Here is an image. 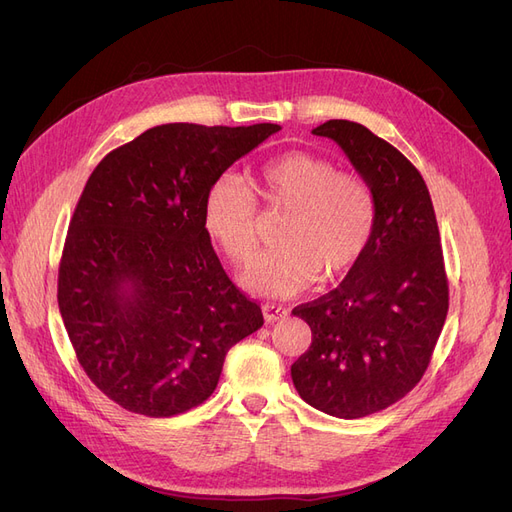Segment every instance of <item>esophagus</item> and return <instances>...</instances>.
Listing matches in <instances>:
<instances>
[{
    "mask_svg": "<svg viewBox=\"0 0 512 512\" xmlns=\"http://www.w3.org/2000/svg\"><path fill=\"white\" fill-rule=\"evenodd\" d=\"M262 314H265L267 322H277V320L286 318L288 309L282 305H275V303H262Z\"/></svg>",
    "mask_w": 512,
    "mask_h": 512,
    "instance_id": "esophagus-1",
    "label": "esophagus"
}]
</instances>
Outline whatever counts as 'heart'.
<instances>
[{
    "label": "heart",
    "mask_w": 512,
    "mask_h": 512,
    "mask_svg": "<svg viewBox=\"0 0 512 512\" xmlns=\"http://www.w3.org/2000/svg\"><path fill=\"white\" fill-rule=\"evenodd\" d=\"M254 192L269 211L286 213L269 254L243 275V284L267 297H292L318 277L335 282L354 269L374 235L376 205L367 185L337 173L329 160L288 151L262 164ZM205 228L237 267L258 250V205L247 185L224 175L211 183L203 207Z\"/></svg>",
    "instance_id": "heart-1"
}]
</instances>
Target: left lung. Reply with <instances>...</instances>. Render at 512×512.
<instances>
[{"label":"left lung","instance_id":"left-lung-1","mask_svg":"<svg viewBox=\"0 0 512 512\" xmlns=\"http://www.w3.org/2000/svg\"><path fill=\"white\" fill-rule=\"evenodd\" d=\"M312 132L344 149L374 196L376 224L344 282L292 309L312 346L290 374L309 406L361 418L406 397L431 361L448 312L440 230L421 173L391 143L346 119Z\"/></svg>","mask_w":512,"mask_h":512}]
</instances>
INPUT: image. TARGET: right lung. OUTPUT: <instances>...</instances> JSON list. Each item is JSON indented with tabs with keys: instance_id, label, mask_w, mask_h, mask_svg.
<instances>
[{
	"instance_id": "1",
	"label": "right lung",
	"mask_w": 512,
	"mask_h": 512,
	"mask_svg": "<svg viewBox=\"0 0 512 512\" xmlns=\"http://www.w3.org/2000/svg\"><path fill=\"white\" fill-rule=\"evenodd\" d=\"M277 123H166L87 179L59 262L57 303L81 367L115 404L164 418L203 404L228 350L262 327L205 228L215 179Z\"/></svg>"
}]
</instances>
